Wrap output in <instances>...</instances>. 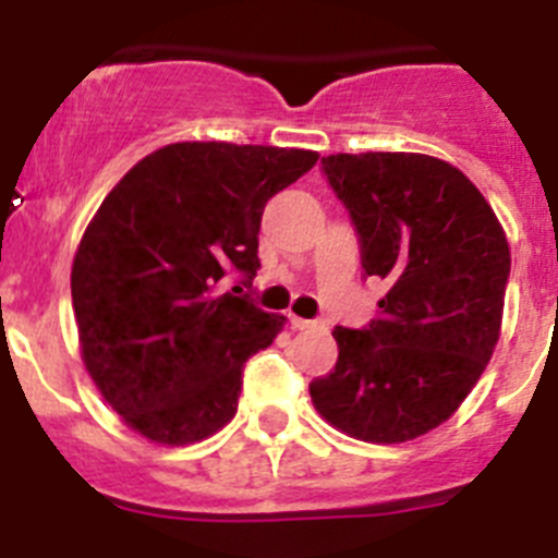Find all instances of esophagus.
Here are the masks:
<instances>
[{
    "mask_svg": "<svg viewBox=\"0 0 558 558\" xmlns=\"http://www.w3.org/2000/svg\"><path fill=\"white\" fill-rule=\"evenodd\" d=\"M290 327L293 329H322V322H310V318H299V315H290Z\"/></svg>",
    "mask_w": 558,
    "mask_h": 558,
    "instance_id": "1",
    "label": "esophagus"
}]
</instances>
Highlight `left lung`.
Segmentation results:
<instances>
[{"label": "left lung", "instance_id": "8db88e82", "mask_svg": "<svg viewBox=\"0 0 558 558\" xmlns=\"http://www.w3.org/2000/svg\"><path fill=\"white\" fill-rule=\"evenodd\" d=\"M352 215L368 276L388 293L368 329L335 327L338 363L310 383L335 430L402 445L470 397L502 327L511 251L489 201L450 161L425 153L322 159Z\"/></svg>", "mask_w": 558, "mask_h": 558}]
</instances>
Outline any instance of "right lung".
<instances>
[{"mask_svg": "<svg viewBox=\"0 0 558 558\" xmlns=\"http://www.w3.org/2000/svg\"><path fill=\"white\" fill-rule=\"evenodd\" d=\"M315 161L299 147L175 142L108 192L75 251L72 307L83 366L133 433L184 447L234 418L245 360L288 318L218 284L229 270L254 279L265 204Z\"/></svg>", "mask_w": 558, "mask_h": 558, "instance_id": "add662e5", "label": "right lung"}]
</instances>
